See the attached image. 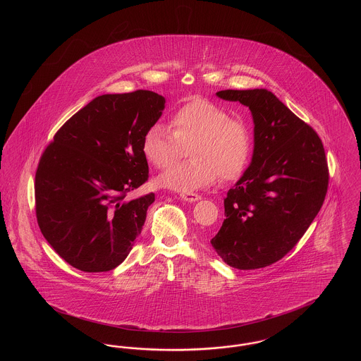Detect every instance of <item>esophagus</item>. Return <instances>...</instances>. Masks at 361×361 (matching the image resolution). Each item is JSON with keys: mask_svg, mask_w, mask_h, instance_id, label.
<instances>
[{"mask_svg": "<svg viewBox=\"0 0 361 361\" xmlns=\"http://www.w3.org/2000/svg\"><path fill=\"white\" fill-rule=\"evenodd\" d=\"M180 197H181V200H184V202H190V203H193V202H197V200H200V199H202V196H200V195H197V193H193V192L180 193Z\"/></svg>", "mask_w": 361, "mask_h": 361, "instance_id": "34e87169", "label": "esophagus"}]
</instances>
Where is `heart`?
Listing matches in <instances>:
<instances>
[{"mask_svg": "<svg viewBox=\"0 0 361 361\" xmlns=\"http://www.w3.org/2000/svg\"><path fill=\"white\" fill-rule=\"evenodd\" d=\"M192 159L176 164L158 177V184L177 192L206 188L219 176L228 181L245 172L252 150L250 126L218 104L196 97L172 116V130L162 123L147 128L142 140L145 158L158 169L172 165L188 146Z\"/></svg>", "mask_w": 361, "mask_h": 361, "instance_id": "b5f03b06", "label": "heart"}]
</instances>
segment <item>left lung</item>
Instances as JSON below:
<instances>
[{
	"mask_svg": "<svg viewBox=\"0 0 361 361\" xmlns=\"http://www.w3.org/2000/svg\"><path fill=\"white\" fill-rule=\"evenodd\" d=\"M216 96L249 106L255 150L249 168L227 192L226 219L211 245L233 268H264L291 250L324 204L325 149L309 124L267 89H227Z\"/></svg>",
	"mask_w": 361,
	"mask_h": 361,
	"instance_id": "left-lung-1",
	"label": "left lung"
}]
</instances>
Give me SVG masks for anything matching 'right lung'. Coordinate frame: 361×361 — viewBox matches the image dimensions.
I'll return each mask as SVG.
<instances>
[{
  "label": "right lung",
  "instance_id": "add662e5",
  "mask_svg": "<svg viewBox=\"0 0 361 361\" xmlns=\"http://www.w3.org/2000/svg\"><path fill=\"white\" fill-rule=\"evenodd\" d=\"M164 108L165 99L152 90L99 96L58 130L40 157L37 224L71 267L106 272L133 249L155 197L126 195L149 178L142 140Z\"/></svg>",
  "mask_w": 361,
  "mask_h": 361
}]
</instances>
